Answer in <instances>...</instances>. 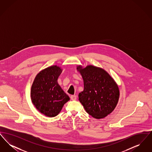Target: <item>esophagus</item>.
<instances>
[{
    "mask_svg": "<svg viewBox=\"0 0 152 152\" xmlns=\"http://www.w3.org/2000/svg\"><path fill=\"white\" fill-rule=\"evenodd\" d=\"M70 97H71V99L72 100H76V99H77L76 96H75V95H72V96H71Z\"/></svg>",
    "mask_w": 152,
    "mask_h": 152,
    "instance_id": "esophagus-1",
    "label": "esophagus"
}]
</instances>
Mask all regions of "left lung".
Segmentation results:
<instances>
[{"mask_svg":"<svg viewBox=\"0 0 152 152\" xmlns=\"http://www.w3.org/2000/svg\"><path fill=\"white\" fill-rule=\"evenodd\" d=\"M84 81V90L79 100L87 113L94 118L101 119L116 108L120 97L118 87L105 70L94 65L76 66Z\"/></svg>","mask_w":152,"mask_h":152,"instance_id":"8db88e82","label":"left lung"}]
</instances>
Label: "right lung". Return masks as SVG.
Wrapping results in <instances>:
<instances>
[{
    "mask_svg": "<svg viewBox=\"0 0 152 152\" xmlns=\"http://www.w3.org/2000/svg\"><path fill=\"white\" fill-rule=\"evenodd\" d=\"M62 71L58 65L48 66L36 75L31 86V98L34 105L49 117L57 116L70 100L58 84V77Z\"/></svg>",
    "mask_w": 152,
    "mask_h": 152,
    "instance_id": "add662e5",
    "label": "right lung"
}]
</instances>
